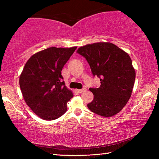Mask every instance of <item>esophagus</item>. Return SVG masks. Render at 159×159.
<instances>
[{
	"label": "esophagus",
	"instance_id": "obj_1",
	"mask_svg": "<svg viewBox=\"0 0 159 159\" xmlns=\"http://www.w3.org/2000/svg\"><path fill=\"white\" fill-rule=\"evenodd\" d=\"M85 90H86L85 88H83V89H76V92L79 93H80L83 92L84 91H85Z\"/></svg>",
	"mask_w": 159,
	"mask_h": 159
}]
</instances>
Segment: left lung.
Instances as JSON below:
<instances>
[{"label":"left lung","mask_w":159,"mask_h":159,"mask_svg":"<svg viewBox=\"0 0 159 159\" xmlns=\"http://www.w3.org/2000/svg\"><path fill=\"white\" fill-rule=\"evenodd\" d=\"M77 52L86 59L101 83L98 88H89L93 100L87 104L89 109L106 117L116 115L130 99L135 80L130 56L110 42L83 46Z\"/></svg>","instance_id":"obj_1"}]
</instances>
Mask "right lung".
Here are the masks:
<instances>
[{"label": "right lung", "mask_w": 159, "mask_h": 159, "mask_svg": "<svg viewBox=\"0 0 159 159\" xmlns=\"http://www.w3.org/2000/svg\"><path fill=\"white\" fill-rule=\"evenodd\" d=\"M77 47H50L32 55L20 76V87L26 104L44 120L65 113L73 97L65 85L61 70Z\"/></svg>", "instance_id": "add662e5"}]
</instances>
